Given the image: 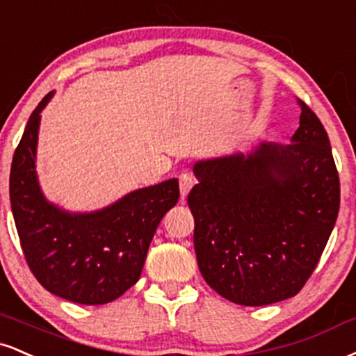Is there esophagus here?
I'll use <instances>...</instances> for the list:
<instances>
[{
	"label": "esophagus",
	"instance_id": "34e87169",
	"mask_svg": "<svg viewBox=\"0 0 356 356\" xmlns=\"http://www.w3.org/2000/svg\"><path fill=\"white\" fill-rule=\"evenodd\" d=\"M192 186H194V177L191 174H181V177H179V187H181L182 199H186L192 189Z\"/></svg>",
	"mask_w": 356,
	"mask_h": 356
}]
</instances>
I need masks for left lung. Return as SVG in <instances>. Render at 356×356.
<instances>
[{
    "mask_svg": "<svg viewBox=\"0 0 356 356\" xmlns=\"http://www.w3.org/2000/svg\"><path fill=\"white\" fill-rule=\"evenodd\" d=\"M290 144L197 161L187 202L200 273L227 300L262 307L302 290L340 209L327 131L307 104Z\"/></svg>",
    "mask_w": 356,
    "mask_h": 356,
    "instance_id": "obj_1",
    "label": "left lung"
}]
</instances>
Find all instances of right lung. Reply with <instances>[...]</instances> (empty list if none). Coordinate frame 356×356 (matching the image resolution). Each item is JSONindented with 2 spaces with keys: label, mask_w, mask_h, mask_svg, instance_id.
Returning a JSON list of instances; mask_svg holds the SVG:
<instances>
[{
  "label": "right lung",
  "mask_w": 356,
  "mask_h": 356,
  "mask_svg": "<svg viewBox=\"0 0 356 356\" xmlns=\"http://www.w3.org/2000/svg\"><path fill=\"white\" fill-rule=\"evenodd\" d=\"M54 91L29 115L13 156L10 200L26 262L51 293L81 305H104L139 280L162 217L177 204L179 179L136 189L89 212L51 202L36 170L41 113Z\"/></svg>",
  "instance_id": "obj_1"
}]
</instances>
